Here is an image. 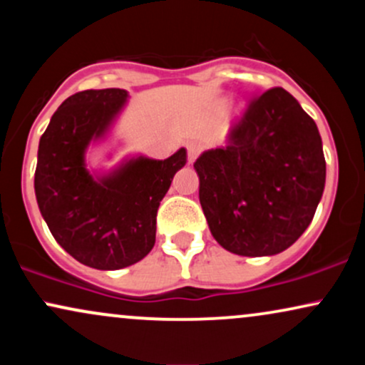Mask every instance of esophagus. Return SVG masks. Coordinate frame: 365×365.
Segmentation results:
<instances>
[{
    "label": "esophagus",
    "instance_id": "1",
    "mask_svg": "<svg viewBox=\"0 0 365 365\" xmlns=\"http://www.w3.org/2000/svg\"><path fill=\"white\" fill-rule=\"evenodd\" d=\"M199 150H200V148L197 144H194V142L187 145V161H188V165H192V163L195 161V158L199 156Z\"/></svg>",
    "mask_w": 365,
    "mask_h": 365
}]
</instances>
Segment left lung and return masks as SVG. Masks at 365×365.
I'll list each match as a JSON object with an SVG mask.
<instances>
[{"mask_svg": "<svg viewBox=\"0 0 365 365\" xmlns=\"http://www.w3.org/2000/svg\"><path fill=\"white\" fill-rule=\"evenodd\" d=\"M212 237L247 257L283 252L311 225L326 182L316 123L282 87L252 99L226 148L194 163Z\"/></svg>", "mask_w": 365, "mask_h": 365, "instance_id": "1", "label": "left lung"}]
</instances>
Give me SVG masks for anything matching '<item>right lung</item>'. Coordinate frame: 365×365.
I'll return each instance as SVG.
<instances>
[{"label":"right lung","mask_w":365,"mask_h":365,"mask_svg":"<svg viewBox=\"0 0 365 365\" xmlns=\"http://www.w3.org/2000/svg\"><path fill=\"white\" fill-rule=\"evenodd\" d=\"M123 89L82 91L54 111L39 140L36 199L54 240L73 259L103 271L139 262L156 242L159 202L187 150L168 159L132 158L92 175L86 150L104 137L127 103Z\"/></svg>","instance_id":"add662e5"}]
</instances>
